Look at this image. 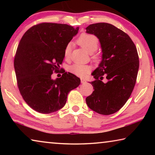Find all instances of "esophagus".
I'll return each instance as SVG.
<instances>
[{"label":"esophagus","mask_w":155,"mask_h":155,"mask_svg":"<svg viewBox=\"0 0 155 155\" xmlns=\"http://www.w3.org/2000/svg\"><path fill=\"white\" fill-rule=\"evenodd\" d=\"M81 83H82V84H84V83H86V81L85 79H83V78H81Z\"/></svg>","instance_id":"esophagus-1"}]
</instances>
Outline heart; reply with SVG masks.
<instances>
[{"mask_svg": "<svg viewBox=\"0 0 155 155\" xmlns=\"http://www.w3.org/2000/svg\"><path fill=\"white\" fill-rule=\"evenodd\" d=\"M77 43L85 49L89 53H93L95 52L98 46V40L95 35L88 33H83L80 35L77 40ZM72 49V44H68L64 50V56L65 58H68L70 55ZM90 68L87 65L80 64H74L69 67V71L72 74L83 77L90 72Z\"/></svg>", "mask_w": 155, "mask_h": 155, "instance_id": "heart-1", "label": "heart"}]
</instances>
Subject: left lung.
Here are the masks:
<instances>
[{"label": "left lung", "instance_id": "1", "mask_svg": "<svg viewBox=\"0 0 155 155\" xmlns=\"http://www.w3.org/2000/svg\"><path fill=\"white\" fill-rule=\"evenodd\" d=\"M85 29L97 37L102 49L101 61L91 73L94 91L86 103L98 114H113L124 105L134 89L139 70L137 48L127 33L109 23L92 24ZM104 77L107 82L102 81Z\"/></svg>", "mask_w": 155, "mask_h": 155}]
</instances>
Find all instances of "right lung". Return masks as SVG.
Listing matches in <instances>:
<instances>
[{
	"label": "right lung",
	"mask_w": 155,
	"mask_h": 155,
	"mask_svg": "<svg viewBox=\"0 0 155 155\" xmlns=\"http://www.w3.org/2000/svg\"><path fill=\"white\" fill-rule=\"evenodd\" d=\"M78 27L57 23H41L30 28L22 36L14 59L18 86L23 99L41 114L61 109L68 94L77 88L81 79L70 72L52 79L64 58V50Z\"/></svg>",
	"instance_id": "right-lung-1"
}]
</instances>
